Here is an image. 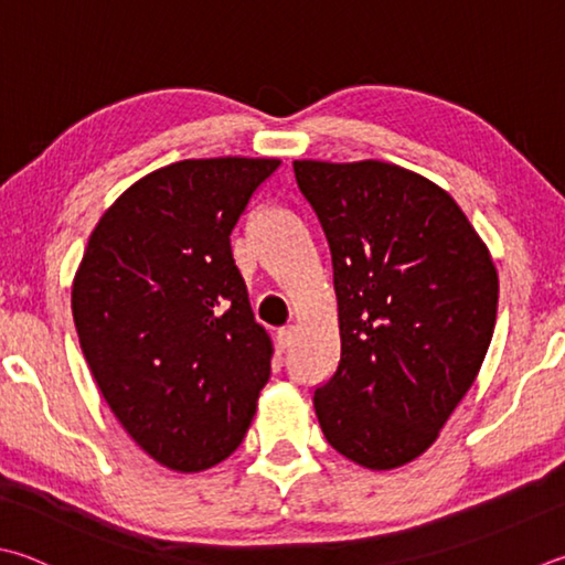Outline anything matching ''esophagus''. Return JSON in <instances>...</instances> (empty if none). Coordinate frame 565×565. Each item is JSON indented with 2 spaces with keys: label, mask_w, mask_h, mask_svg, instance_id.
Returning a JSON list of instances; mask_svg holds the SVG:
<instances>
[{
  "label": "esophagus",
  "mask_w": 565,
  "mask_h": 565,
  "mask_svg": "<svg viewBox=\"0 0 565 565\" xmlns=\"http://www.w3.org/2000/svg\"><path fill=\"white\" fill-rule=\"evenodd\" d=\"M294 338H296L294 326H286V328H281L279 335H276V341H279V348H281V351H289V348L294 345Z\"/></svg>",
  "instance_id": "esophagus-1"
}]
</instances>
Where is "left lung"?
Returning a JSON list of instances; mask_svg holds the SVG:
<instances>
[{
  "instance_id": "8db88e82",
  "label": "left lung",
  "mask_w": 565,
  "mask_h": 565,
  "mask_svg": "<svg viewBox=\"0 0 565 565\" xmlns=\"http://www.w3.org/2000/svg\"><path fill=\"white\" fill-rule=\"evenodd\" d=\"M294 175L331 249L341 331L316 417L355 465L403 467L475 383L497 323V269L459 204L417 172L294 160Z\"/></svg>"
}]
</instances>
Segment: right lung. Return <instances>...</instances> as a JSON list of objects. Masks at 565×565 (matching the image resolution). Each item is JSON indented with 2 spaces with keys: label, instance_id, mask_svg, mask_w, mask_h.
<instances>
[{
  "label": "right lung",
  "instance_id": "obj_1",
  "mask_svg": "<svg viewBox=\"0 0 565 565\" xmlns=\"http://www.w3.org/2000/svg\"><path fill=\"white\" fill-rule=\"evenodd\" d=\"M279 166L210 158L150 172L100 217L78 266L81 351L118 423L168 469L227 459L271 375L230 237Z\"/></svg>",
  "mask_w": 565,
  "mask_h": 565
}]
</instances>
